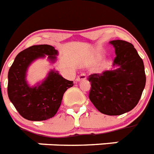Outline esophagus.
Segmentation results:
<instances>
[{
	"instance_id": "1",
	"label": "esophagus",
	"mask_w": 154,
	"mask_h": 154,
	"mask_svg": "<svg viewBox=\"0 0 154 154\" xmlns=\"http://www.w3.org/2000/svg\"><path fill=\"white\" fill-rule=\"evenodd\" d=\"M86 79V75L85 74H81L79 76L77 77L76 79V81L77 82H82V81H84V80Z\"/></svg>"
}]
</instances>
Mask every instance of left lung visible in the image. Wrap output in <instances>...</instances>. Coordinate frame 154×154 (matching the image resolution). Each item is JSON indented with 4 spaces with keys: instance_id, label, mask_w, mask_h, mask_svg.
<instances>
[{
    "instance_id": "obj_1",
    "label": "left lung",
    "mask_w": 154,
    "mask_h": 154,
    "mask_svg": "<svg viewBox=\"0 0 154 154\" xmlns=\"http://www.w3.org/2000/svg\"><path fill=\"white\" fill-rule=\"evenodd\" d=\"M115 49L112 68L90 75L89 98L100 112L119 116L134 109L146 86L144 63L134 45L123 40L109 42Z\"/></svg>"
}]
</instances>
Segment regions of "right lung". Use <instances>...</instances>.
<instances>
[{"mask_svg": "<svg viewBox=\"0 0 154 154\" xmlns=\"http://www.w3.org/2000/svg\"><path fill=\"white\" fill-rule=\"evenodd\" d=\"M58 51L52 45H33L16 57L8 74V94L19 113L31 121L53 117L58 111L63 94L73 86V81L62 77L55 69L50 70L40 82L30 86L26 80L29 67L36 60L45 58L57 61Z\"/></svg>", "mask_w": 154, "mask_h": 154, "instance_id": "add662e5", "label": "right lung"}]
</instances>
